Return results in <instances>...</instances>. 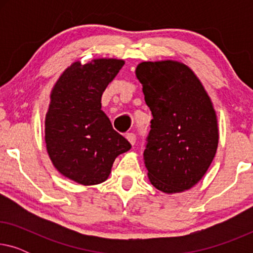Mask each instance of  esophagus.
I'll use <instances>...</instances> for the list:
<instances>
[{
    "instance_id": "esophagus-1",
    "label": "esophagus",
    "mask_w": 253,
    "mask_h": 253,
    "mask_svg": "<svg viewBox=\"0 0 253 253\" xmlns=\"http://www.w3.org/2000/svg\"><path fill=\"white\" fill-rule=\"evenodd\" d=\"M126 139L130 141V144H131V145H134V144H136V139H137V137H136V134H134V133L130 132V133H127V134H126Z\"/></svg>"
}]
</instances>
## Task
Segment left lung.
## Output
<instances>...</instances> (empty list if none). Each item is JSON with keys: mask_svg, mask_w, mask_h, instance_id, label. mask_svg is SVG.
I'll return each mask as SVG.
<instances>
[{"mask_svg": "<svg viewBox=\"0 0 253 253\" xmlns=\"http://www.w3.org/2000/svg\"><path fill=\"white\" fill-rule=\"evenodd\" d=\"M136 76L153 115L144 151L148 178L165 193L192 188L212 164L219 143L210 96L179 62H143Z\"/></svg>", "mask_w": 253, "mask_h": 253, "instance_id": "8db88e82", "label": "left lung"}]
</instances>
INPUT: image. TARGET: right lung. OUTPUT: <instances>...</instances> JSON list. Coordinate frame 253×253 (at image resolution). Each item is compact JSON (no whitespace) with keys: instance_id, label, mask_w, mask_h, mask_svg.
Instances as JSON below:
<instances>
[{"instance_id":"add662e5","label":"right lung","mask_w":253,"mask_h":253,"mask_svg":"<svg viewBox=\"0 0 253 253\" xmlns=\"http://www.w3.org/2000/svg\"><path fill=\"white\" fill-rule=\"evenodd\" d=\"M124 65L115 58L75 62L55 84L44 122V140L55 168L83 185L105 182L131 144L113 129L101 96Z\"/></svg>"}]
</instances>
